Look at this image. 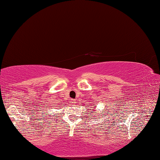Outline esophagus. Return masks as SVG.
Wrapping results in <instances>:
<instances>
[{
	"mask_svg": "<svg viewBox=\"0 0 160 160\" xmlns=\"http://www.w3.org/2000/svg\"><path fill=\"white\" fill-rule=\"evenodd\" d=\"M71 103H72V104H74V103H75V100L72 99V100H71Z\"/></svg>",
	"mask_w": 160,
	"mask_h": 160,
	"instance_id": "obj_1",
	"label": "esophagus"
}]
</instances>
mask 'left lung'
<instances>
[{
	"instance_id": "8db88e82",
	"label": "left lung",
	"mask_w": 160,
	"mask_h": 160,
	"mask_svg": "<svg viewBox=\"0 0 160 160\" xmlns=\"http://www.w3.org/2000/svg\"><path fill=\"white\" fill-rule=\"evenodd\" d=\"M94 106H95V105H94Z\"/></svg>"
}]
</instances>
